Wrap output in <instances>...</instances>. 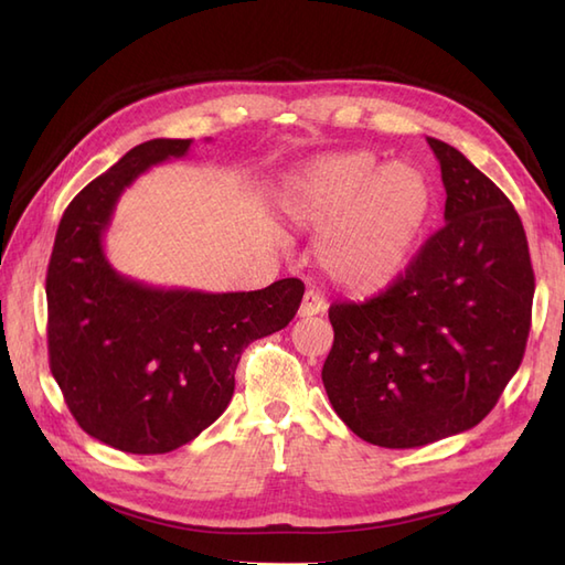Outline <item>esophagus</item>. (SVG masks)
<instances>
[{"label":"esophagus","instance_id":"obj_1","mask_svg":"<svg viewBox=\"0 0 565 565\" xmlns=\"http://www.w3.org/2000/svg\"><path fill=\"white\" fill-rule=\"evenodd\" d=\"M326 310H328V301H326V298H322L318 291L310 289V291H306L301 310H298V313H301V318H310V316L326 313Z\"/></svg>","mask_w":565,"mask_h":565}]
</instances>
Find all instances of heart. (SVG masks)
I'll use <instances>...</instances> for the list:
<instances>
[{
	"instance_id": "obj_1",
	"label": "heart",
	"mask_w": 565,
	"mask_h": 565,
	"mask_svg": "<svg viewBox=\"0 0 565 565\" xmlns=\"http://www.w3.org/2000/svg\"><path fill=\"white\" fill-rule=\"evenodd\" d=\"M284 206L298 225L326 233L318 257L334 281L354 294H374L411 262L431 191L411 164L376 167L374 152L347 150L306 164Z\"/></svg>"
}]
</instances>
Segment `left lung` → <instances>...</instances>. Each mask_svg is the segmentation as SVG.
<instances>
[{"mask_svg": "<svg viewBox=\"0 0 565 565\" xmlns=\"http://www.w3.org/2000/svg\"><path fill=\"white\" fill-rule=\"evenodd\" d=\"M444 227L386 291L330 306L322 383L356 437L425 447L476 427L520 369L532 326L534 269L510 199L437 138Z\"/></svg>", "mask_w": 565, "mask_h": 565, "instance_id": "8db88e82", "label": "left lung"}]
</instances>
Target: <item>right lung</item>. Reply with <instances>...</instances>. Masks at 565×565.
Segmentation results:
<instances>
[{
    "label": "right lung",
    "instance_id": "1",
    "mask_svg": "<svg viewBox=\"0 0 565 565\" xmlns=\"http://www.w3.org/2000/svg\"><path fill=\"white\" fill-rule=\"evenodd\" d=\"M191 140L154 138L128 150L72 199L45 276L47 359L89 437L128 454H167L223 415L249 342L294 320L306 286L259 291L154 289L118 274L104 233L118 196L152 164L182 158Z\"/></svg>",
    "mask_w": 565,
    "mask_h": 565
}]
</instances>
